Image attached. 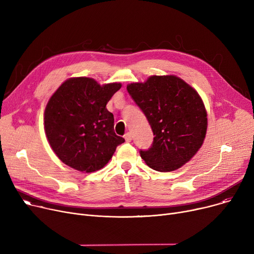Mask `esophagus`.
Returning a JSON list of instances; mask_svg holds the SVG:
<instances>
[{
	"mask_svg": "<svg viewBox=\"0 0 254 254\" xmlns=\"http://www.w3.org/2000/svg\"><path fill=\"white\" fill-rule=\"evenodd\" d=\"M125 139L127 142H130L131 139H132V136H131V132L130 131H127V134L125 135Z\"/></svg>",
	"mask_w": 254,
	"mask_h": 254,
	"instance_id": "obj_1",
	"label": "esophagus"
}]
</instances>
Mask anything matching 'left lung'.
I'll return each mask as SVG.
<instances>
[{"instance_id":"obj_1","label":"left lung","mask_w":254,"mask_h":254,"mask_svg":"<svg viewBox=\"0 0 254 254\" xmlns=\"http://www.w3.org/2000/svg\"><path fill=\"white\" fill-rule=\"evenodd\" d=\"M127 89L147 118L153 141L140 155L151 169L171 172L196 153L207 130V113L198 93L176 76H151Z\"/></svg>"}]
</instances>
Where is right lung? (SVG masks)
Here are the masks:
<instances>
[{
	"instance_id": "add662e5",
	"label": "right lung",
	"mask_w": 254,
	"mask_h": 254,
	"mask_svg": "<svg viewBox=\"0 0 254 254\" xmlns=\"http://www.w3.org/2000/svg\"><path fill=\"white\" fill-rule=\"evenodd\" d=\"M120 87L79 77L66 80L53 93L45 109V132L63 163L91 173L110 161L125 139L114 132V116L106 105Z\"/></svg>"
}]
</instances>
